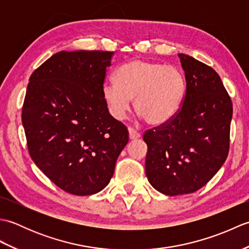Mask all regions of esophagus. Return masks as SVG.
I'll return each mask as SVG.
<instances>
[{
    "mask_svg": "<svg viewBox=\"0 0 249 249\" xmlns=\"http://www.w3.org/2000/svg\"><path fill=\"white\" fill-rule=\"evenodd\" d=\"M128 133H129V138H130L131 140L140 138V133H139V131H137L136 129H134V128L129 127V128H128Z\"/></svg>",
    "mask_w": 249,
    "mask_h": 249,
    "instance_id": "obj_1",
    "label": "esophagus"
}]
</instances>
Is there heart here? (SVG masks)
I'll use <instances>...</instances> for the list:
<instances>
[{"label": "heart", "instance_id": "obj_1", "mask_svg": "<svg viewBox=\"0 0 249 249\" xmlns=\"http://www.w3.org/2000/svg\"><path fill=\"white\" fill-rule=\"evenodd\" d=\"M115 82L103 86V96L109 112L122 120L134 99L136 112L150 125L171 120L182 107L186 79L176 66L142 59L131 60L115 71Z\"/></svg>", "mask_w": 249, "mask_h": 249}]
</instances>
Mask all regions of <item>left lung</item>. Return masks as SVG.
Here are the masks:
<instances>
[{"mask_svg":"<svg viewBox=\"0 0 249 249\" xmlns=\"http://www.w3.org/2000/svg\"><path fill=\"white\" fill-rule=\"evenodd\" d=\"M186 93L178 112L145 130V173L167 196L197 192L224 165L229 153L232 102L212 67L178 54Z\"/></svg>","mask_w":249,"mask_h":249,"instance_id":"left-lung-1","label":"left lung"}]
</instances>
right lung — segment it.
I'll return each mask as SVG.
<instances>
[{"instance_id":"right-lung-1","label":"right lung","mask_w":249,"mask_h":249,"mask_svg":"<svg viewBox=\"0 0 249 249\" xmlns=\"http://www.w3.org/2000/svg\"><path fill=\"white\" fill-rule=\"evenodd\" d=\"M113 51H61L32 73L22 107L30 156L57 187L76 196L103 190L128 142L103 96Z\"/></svg>"}]
</instances>
